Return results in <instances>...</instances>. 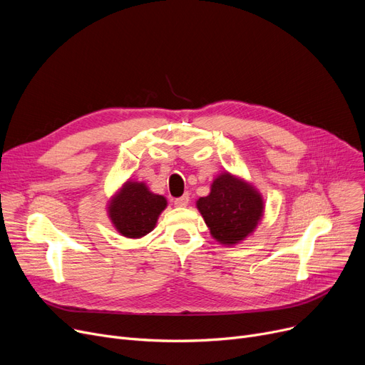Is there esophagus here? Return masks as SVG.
<instances>
[{
  "label": "esophagus",
  "instance_id": "esophagus-1",
  "mask_svg": "<svg viewBox=\"0 0 365 365\" xmlns=\"http://www.w3.org/2000/svg\"><path fill=\"white\" fill-rule=\"evenodd\" d=\"M187 204H189V195L187 194H185V195H182V197L175 200V205L176 207H186Z\"/></svg>",
  "mask_w": 365,
  "mask_h": 365
}]
</instances>
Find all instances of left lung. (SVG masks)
Instances as JSON below:
<instances>
[{"label": "left lung", "instance_id": "obj_1", "mask_svg": "<svg viewBox=\"0 0 365 365\" xmlns=\"http://www.w3.org/2000/svg\"><path fill=\"white\" fill-rule=\"evenodd\" d=\"M212 237L223 245H235L255 232L263 217V198L259 190L231 173H222L210 194L197 201Z\"/></svg>", "mask_w": 365, "mask_h": 365}]
</instances>
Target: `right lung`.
<instances>
[{
	"label": "right lung",
	"mask_w": 365,
	"mask_h": 365,
	"mask_svg": "<svg viewBox=\"0 0 365 365\" xmlns=\"http://www.w3.org/2000/svg\"><path fill=\"white\" fill-rule=\"evenodd\" d=\"M167 200L149 190L143 182L127 180L108 205L115 229L127 238H142L157 225Z\"/></svg>",
	"instance_id": "add662e5"
}]
</instances>
